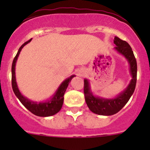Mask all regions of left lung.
I'll use <instances>...</instances> for the list:
<instances>
[{"instance_id":"left-lung-1","label":"left lung","mask_w":150,"mask_h":150,"mask_svg":"<svg viewBox=\"0 0 150 150\" xmlns=\"http://www.w3.org/2000/svg\"><path fill=\"white\" fill-rule=\"evenodd\" d=\"M113 42L116 46L114 48L115 50L119 53L124 55L128 60L132 79L128 87L117 97L112 99L94 96L90 89L89 82L88 79H84V95L87 106L91 112L102 116H111L119 112L127 104L133 95L137 83V61L132 47L126 41L122 40L118 37H115Z\"/></svg>"}]
</instances>
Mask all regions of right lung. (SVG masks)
I'll list each match as a JSON object with an SVG mask.
<instances>
[{
  "label": "right lung",
  "instance_id": "right-lung-1",
  "mask_svg": "<svg viewBox=\"0 0 150 150\" xmlns=\"http://www.w3.org/2000/svg\"><path fill=\"white\" fill-rule=\"evenodd\" d=\"M31 39L29 40L28 41L25 42V43L21 46V47L18 49V51L17 52L16 55L13 59V64H12V88H13V92L16 95V96L20 100V102L23 104L25 107L30 112H31L33 114L36 115L38 116H50L56 114L57 112H59L60 110L62 109V105L64 102V95L65 93V91L68 86L69 83L71 81L73 77L75 76V75H72L69 78L66 79L64 81L62 82L60 86L55 91V95L52 97L50 100L45 102H34L32 100H30L28 98L24 97L21 94V92L18 90V86H17L16 80V73H15V67L17 59H18V55L20 53L21 50L23 48L24 46H25L27 43H28Z\"/></svg>",
  "mask_w": 150,
  "mask_h": 150
}]
</instances>
